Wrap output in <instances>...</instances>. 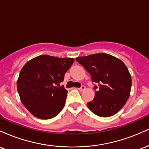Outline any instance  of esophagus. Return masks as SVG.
I'll return each instance as SVG.
<instances>
[{
  "mask_svg": "<svg viewBox=\"0 0 149 149\" xmlns=\"http://www.w3.org/2000/svg\"><path fill=\"white\" fill-rule=\"evenodd\" d=\"M78 89L80 90V91H83V90H84L85 89V87L84 86V85H81V86H80V88H78Z\"/></svg>",
  "mask_w": 149,
  "mask_h": 149,
  "instance_id": "34e87169",
  "label": "esophagus"
}]
</instances>
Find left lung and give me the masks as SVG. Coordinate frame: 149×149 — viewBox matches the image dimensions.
I'll use <instances>...</instances> for the list:
<instances>
[{"label":"left lung","mask_w":149,"mask_h":149,"mask_svg":"<svg viewBox=\"0 0 149 149\" xmlns=\"http://www.w3.org/2000/svg\"><path fill=\"white\" fill-rule=\"evenodd\" d=\"M76 60L90 73L92 83L98 85L94 87V100L87 103L89 109L100 117H109L118 112L130 94L132 79L127 66L106 53L77 57Z\"/></svg>","instance_id":"obj_1"}]
</instances>
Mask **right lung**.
Returning a JSON list of instances; mask_svg holds the SVG:
<instances>
[{"label":"right lung","instance_id":"obj_1","mask_svg":"<svg viewBox=\"0 0 149 149\" xmlns=\"http://www.w3.org/2000/svg\"><path fill=\"white\" fill-rule=\"evenodd\" d=\"M73 61V58L41 55L23 66L17 88L22 103L31 113L38 118L49 119L61 111L67 90L60 83Z\"/></svg>","mask_w":149,"mask_h":149}]
</instances>
